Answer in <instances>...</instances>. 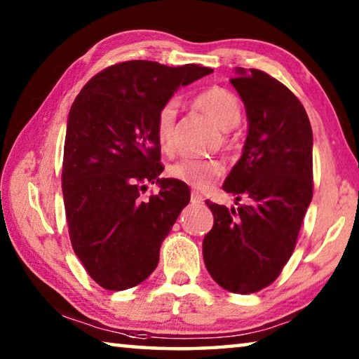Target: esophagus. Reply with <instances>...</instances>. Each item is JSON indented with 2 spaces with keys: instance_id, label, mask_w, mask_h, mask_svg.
Here are the masks:
<instances>
[{
  "instance_id": "obj_1",
  "label": "esophagus",
  "mask_w": 359,
  "mask_h": 359,
  "mask_svg": "<svg viewBox=\"0 0 359 359\" xmlns=\"http://www.w3.org/2000/svg\"><path fill=\"white\" fill-rule=\"evenodd\" d=\"M203 196L198 191H191V203L193 204H203Z\"/></svg>"
}]
</instances>
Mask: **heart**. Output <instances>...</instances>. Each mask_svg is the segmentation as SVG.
I'll return each mask as SVG.
<instances>
[{
  "instance_id": "1",
  "label": "heart",
  "mask_w": 359,
  "mask_h": 359,
  "mask_svg": "<svg viewBox=\"0 0 359 359\" xmlns=\"http://www.w3.org/2000/svg\"><path fill=\"white\" fill-rule=\"evenodd\" d=\"M194 106L201 109L215 121L220 130H233L241 120V102L238 96L222 87H210L194 98ZM177 106L175 102H166L161 106L155 120V135L158 142L165 150L172 147ZM172 177L185 182L199 190L210 187L223 174V165L212 158H187L171 168Z\"/></svg>"
}]
</instances>
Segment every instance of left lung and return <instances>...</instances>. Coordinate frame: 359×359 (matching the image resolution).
<instances>
[{
	"label": "left lung",
	"instance_id": "1",
	"mask_svg": "<svg viewBox=\"0 0 359 359\" xmlns=\"http://www.w3.org/2000/svg\"><path fill=\"white\" fill-rule=\"evenodd\" d=\"M245 106L244 149L223 190L238 208L205 201L214 226L203 241L212 278L231 293H257L280 274L312 201V126L301 101L263 71L236 68ZM241 197L245 203L238 204Z\"/></svg>",
	"mask_w": 359,
	"mask_h": 359
}]
</instances>
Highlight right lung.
Here are the masks:
<instances>
[{"label":"right lung","mask_w":359,"mask_h":359,"mask_svg":"<svg viewBox=\"0 0 359 359\" xmlns=\"http://www.w3.org/2000/svg\"><path fill=\"white\" fill-rule=\"evenodd\" d=\"M199 65L147 60L109 66L77 95L66 126L62 188L69 238L85 271L102 288L144 282L190 188L163 179L155 120L180 87L210 74ZM151 181L161 193L142 202Z\"/></svg>","instance_id":"add662e5"}]
</instances>
